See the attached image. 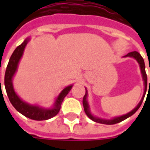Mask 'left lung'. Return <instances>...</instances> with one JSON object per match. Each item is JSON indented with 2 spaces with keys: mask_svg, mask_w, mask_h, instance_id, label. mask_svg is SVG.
<instances>
[{
  "mask_svg": "<svg viewBox=\"0 0 150 150\" xmlns=\"http://www.w3.org/2000/svg\"><path fill=\"white\" fill-rule=\"evenodd\" d=\"M125 57H131V58H133L135 59L137 62L139 63V66L141 67V72H142V78H143V80H144V85H145V90H144V94H143V96H142V100L139 102V104H137V106L132 110L131 112H129V113H127L125 115H123V116H117V117H115L113 119L111 120H106V119H101V118H98V117H96L94 116L90 112V108H89V104H88V100H87V97H88V91L86 90V93H85L84 96H83V108H84V112L86 113V115L90 118L91 120H92L93 121L97 123H100V124H104V125H114V124H117V123H120L123 121L124 120L129 118V116H131L132 115H133L134 113L138 110L139 108L141 107V105L142 104V101L145 98V93H146V90H147V75H146V72H145V62H144V59L142 57V55L139 54L138 52L137 51H132V52L129 53L128 54H126ZM150 71V68H149ZM150 88V79H149V87Z\"/></svg>",
  "mask_w": 150,
  "mask_h": 150,
  "instance_id": "obj_1",
  "label": "left lung"
}]
</instances>
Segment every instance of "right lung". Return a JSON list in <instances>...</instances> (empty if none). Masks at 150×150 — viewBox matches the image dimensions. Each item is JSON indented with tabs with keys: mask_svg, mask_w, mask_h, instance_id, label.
<instances>
[{
	"mask_svg": "<svg viewBox=\"0 0 150 150\" xmlns=\"http://www.w3.org/2000/svg\"><path fill=\"white\" fill-rule=\"evenodd\" d=\"M30 41V38H26L20 46H18L13 53L12 54L11 57L9 59L8 65L6 67L5 75V87L8 100L10 101L12 105L15 108V109L21 113L23 116H26L30 119L34 120H45L52 118L59 113L61 104L64 98L68 92L71 91L72 85H69L66 87L61 93L59 95V96L56 99L54 107L52 108H43L37 105H31L27 104L20 99L18 95L16 94L13 86V77L14 75L15 72L18 69V63L21 59V56L23 54L25 46L27 45L28 42ZM1 85V79H0Z\"/></svg>",
	"mask_w": 150,
	"mask_h": 150,
	"instance_id": "obj_1",
	"label": "right lung"
}]
</instances>
